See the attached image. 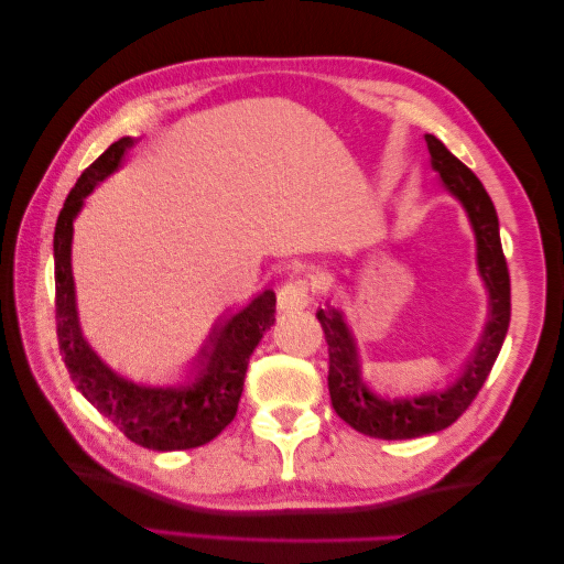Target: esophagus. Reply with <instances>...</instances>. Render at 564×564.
<instances>
[{
	"instance_id": "esophagus-1",
	"label": "esophagus",
	"mask_w": 564,
	"mask_h": 564,
	"mask_svg": "<svg viewBox=\"0 0 564 564\" xmlns=\"http://www.w3.org/2000/svg\"><path fill=\"white\" fill-rule=\"evenodd\" d=\"M312 300L310 284L304 280H290L276 290V310L280 312H297L304 310Z\"/></svg>"
}]
</instances>
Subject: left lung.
Returning <instances> with one entry per match:
<instances>
[{
    "label": "left lung",
    "instance_id": "obj_1",
    "mask_svg": "<svg viewBox=\"0 0 564 564\" xmlns=\"http://www.w3.org/2000/svg\"><path fill=\"white\" fill-rule=\"evenodd\" d=\"M424 142L432 154V167L445 182L449 195L457 197L465 207L469 225L475 229L477 270L490 292V317H487L473 359H467L463 375L447 384V390L404 397V400H382L369 392L362 380L357 343L343 312L335 307L317 312L329 352L327 384L332 408L349 427L377 440H412L449 427L482 390L510 327V272H507L500 221H497L492 199L475 172L465 167L435 134H424Z\"/></svg>",
    "mask_w": 564,
    "mask_h": 564
}]
</instances>
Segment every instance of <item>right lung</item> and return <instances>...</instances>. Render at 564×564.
<instances>
[{
    "mask_svg": "<svg viewBox=\"0 0 564 564\" xmlns=\"http://www.w3.org/2000/svg\"><path fill=\"white\" fill-rule=\"evenodd\" d=\"M132 137L109 144L74 184L54 227V310H57V339L64 365L77 390L117 424L134 445L156 452L192 449L215 440L235 420L242 397L249 355L260 345L267 329L274 325V292L262 294L215 329L192 362L195 382L182 387H144L112 372L95 349L87 345L77 319L72 276V232L85 197L109 177L127 150Z\"/></svg>",
    "mask_w": 564,
    "mask_h": 564,
    "instance_id": "right-lung-1",
    "label": "right lung"
}]
</instances>
